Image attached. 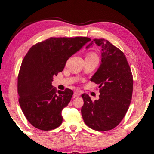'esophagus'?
<instances>
[{
    "label": "esophagus",
    "instance_id": "esophagus-1",
    "mask_svg": "<svg viewBox=\"0 0 154 154\" xmlns=\"http://www.w3.org/2000/svg\"><path fill=\"white\" fill-rule=\"evenodd\" d=\"M80 95H81V94L79 93V91H75L74 92L73 96H74V98H75V97H79V96H80Z\"/></svg>",
    "mask_w": 154,
    "mask_h": 154
}]
</instances>
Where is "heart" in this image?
<instances>
[{"mask_svg": "<svg viewBox=\"0 0 154 154\" xmlns=\"http://www.w3.org/2000/svg\"><path fill=\"white\" fill-rule=\"evenodd\" d=\"M96 56V54L95 53H89V55H88V56Z\"/></svg>", "mask_w": 154, "mask_h": 154, "instance_id": "heart-1", "label": "heart"}]
</instances>
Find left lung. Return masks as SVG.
Returning a JSON list of instances; mask_svg holds the SVG:
<instances>
[{
  "label": "left lung",
  "mask_w": 154,
  "mask_h": 154,
  "mask_svg": "<svg viewBox=\"0 0 154 154\" xmlns=\"http://www.w3.org/2000/svg\"><path fill=\"white\" fill-rule=\"evenodd\" d=\"M94 44L101 48V63L91 78L99 85V99L92 101L83 94L81 112L89 128L103 132L118 126L125 116L132 96L133 77L122 51L104 38H94L87 48Z\"/></svg>",
  "instance_id": "obj_1"
}]
</instances>
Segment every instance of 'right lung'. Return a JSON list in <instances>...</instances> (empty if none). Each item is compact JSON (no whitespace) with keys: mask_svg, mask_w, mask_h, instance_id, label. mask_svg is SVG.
<instances>
[{"mask_svg":"<svg viewBox=\"0 0 154 154\" xmlns=\"http://www.w3.org/2000/svg\"><path fill=\"white\" fill-rule=\"evenodd\" d=\"M91 41L88 37H51L37 43L24 56L17 78L19 103L34 128L48 131L63 122L61 112L68 105L73 91H57L54 76L63 71L69 57Z\"/></svg>","mask_w":154,"mask_h":154,"instance_id":"obj_1","label":"right lung"}]
</instances>
